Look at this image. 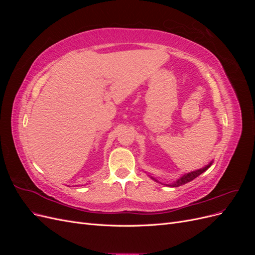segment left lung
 <instances>
[{
  "mask_svg": "<svg viewBox=\"0 0 255 255\" xmlns=\"http://www.w3.org/2000/svg\"><path fill=\"white\" fill-rule=\"evenodd\" d=\"M212 164H213V160L211 161V163H208L205 167H203L201 169H198V170H195V171L185 173L184 175H182L180 177V179H177L175 182H173L171 184H165V185H167V186H170V187H179V186H181V185H184V184H186V183H188V182H190L192 180H195L197 176H199L200 174H202L204 171H206L207 169L212 166ZM151 179L155 180L157 182V180L154 179V177H152V176H151Z\"/></svg>",
  "mask_w": 255,
  "mask_h": 255,
  "instance_id": "obj_1",
  "label": "left lung"
}]
</instances>
